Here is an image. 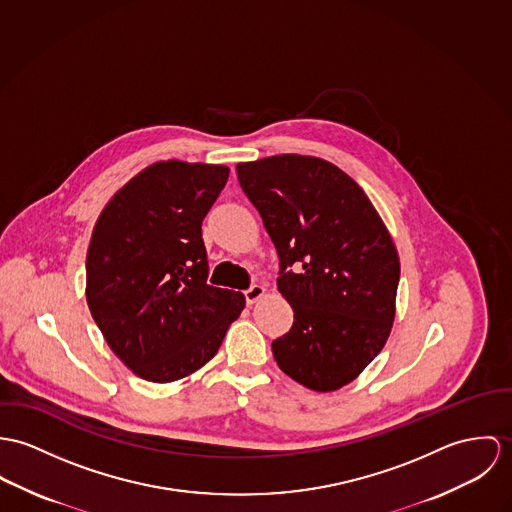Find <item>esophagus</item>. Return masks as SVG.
I'll return each mask as SVG.
<instances>
[{
  "label": "esophagus",
  "instance_id": "obj_1",
  "mask_svg": "<svg viewBox=\"0 0 512 512\" xmlns=\"http://www.w3.org/2000/svg\"><path fill=\"white\" fill-rule=\"evenodd\" d=\"M265 286H261V284H253L251 288H247L245 290V300H247V304H255L259 298H263L265 296Z\"/></svg>",
  "mask_w": 512,
  "mask_h": 512
}]
</instances>
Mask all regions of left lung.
I'll return each mask as SVG.
<instances>
[{
	"label": "left lung",
	"mask_w": 512,
	"mask_h": 512,
	"mask_svg": "<svg viewBox=\"0 0 512 512\" xmlns=\"http://www.w3.org/2000/svg\"><path fill=\"white\" fill-rule=\"evenodd\" d=\"M235 169L277 247V286L294 312L290 332L273 341L277 365L312 391H338L393 330L395 241L363 188L324 159L275 155Z\"/></svg>",
	"instance_id": "8db88e82"
}]
</instances>
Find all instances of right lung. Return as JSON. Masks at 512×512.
I'll return each mask as SVG.
<instances>
[{
	"label": "right lung",
	"instance_id": "right-lung-1",
	"mask_svg": "<svg viewBox=\"0 0 512 512\" xmlns=\"http://www.w3.org/2000/svg\"><path fill=\"white\" fill-rule=\"evenodd\" d=\"M224 165L159 161L104 206L86 257V300L104 340L137 377L172 383L204 367L245 308L206 283L202 222Z\"/></svg>",
	"mask_w": 512,
	"mask_h": 512
}]
</instances>
